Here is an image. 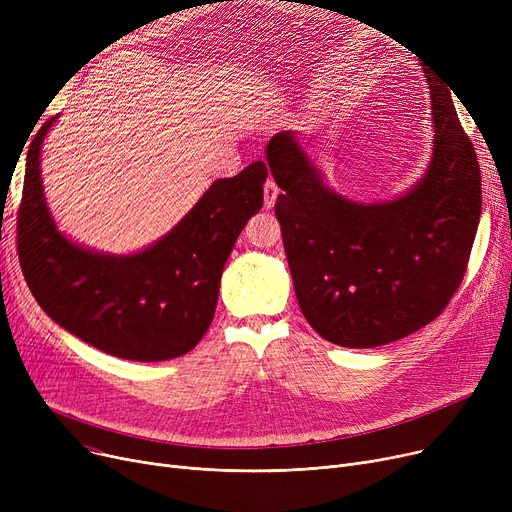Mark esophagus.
I'll list each match as a JSON object with an SVG mask.
<instances>
[{
  "label": "esophagus",
  "instance_id": "obj_1",
  "mask_svg": "<svg viewBox=\"0 0 512 512\" xmlns=\"http://www.w3.org/2000/svg\"><path fill=\"white\" fill-rule=\"evenodd\" d=\"M278 195H280V188H278V184L270 178V180L265 182V186H263V203H265V207H267V209L274 207V203H276Z\"/></svg>",
  "mask_w": 512,
  "mask_h": 512
}]
</instances>
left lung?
Listing matches in <instances>:
<instances>
[{
	"label": "left lung",
	"mask_w": 512,
	"mask_h": 512,
	"mask_svg": "<svg viewBox=\"0 0 512 512\" xmlns=\"http://www.w3.org/2000/svg\"><path fill=\"white\" fill-rule=\"evenodd\" d=\"M427 76L434 151L390 201H353L326 182L294 130L265 147L294 292L328 342L373 348L434 321L463 282L481 215L477 155L448 85Z\"/></svg>",
	"instance_id": "left-lung-1"
}]
</instances>
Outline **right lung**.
<instances>
[{"label": "right lung", "mask_w": 512, "mask_h": 512, "mask_svg": "<svg viewBox=\"0 0 512 512\" xmlns=\"http://www.w3.org/2000/svg\"><path fill=\"white\" fill-rule=\"evenodd\" d=\"M47 120L26 153L18 209V257L41 309L99 351L128 361H166L199 344L218 305L224 265L263 205L267 166L253 161L215 180L153 245L128 255L78 245L53 220L41 180Z\"/></svg>", "instance_id": "obj_1"}]
</instances>
